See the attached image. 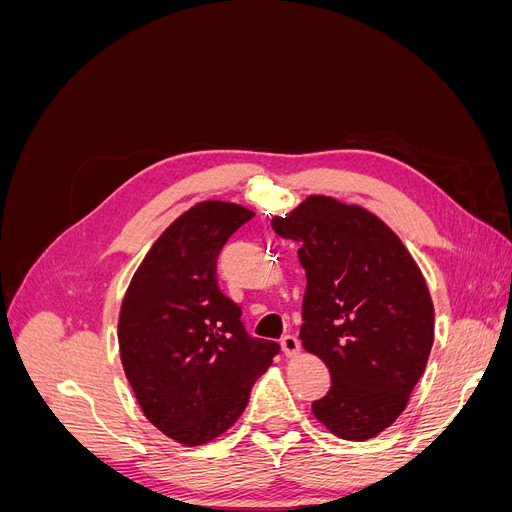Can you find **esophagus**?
Here are the masks:
<instances>
[{
    "label": "esophagus",
    "mask_w": 512,
    "mask_h": 512,
    "mask_svg": "<svg viewBox=\"0 0 512 512\" xmlns=\"http://www.w3.org/2000/svg\"><path fill=\"white\" fill-rule=\"evenodd\" d=\"M282 350L286 356H297L301 350V342L294 335H284L282 337Z\"/></svg>",
    "instance_id": "1"
}]
</instances>
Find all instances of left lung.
<instances>
[{
	"label": "left lung",
	"mask_w": 512,
	"mask_h": 512,
	"mask_svg": "<svg viewBox=\"0 0 512 512\" xmlns=\"http://www.w3.org/2000/svg\"><path fill=\"white\" fill-rule=\"evenodd\" d=\"M305 269L301 342L331 371L312 404L337 438L378 436L406 410L433 346V303L421 269L395 232L363 207L309 196L286 218Z\"/></svg>",
	"instance_id": "left-lung-1"
}]
</instances>
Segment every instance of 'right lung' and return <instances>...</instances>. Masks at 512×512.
Returning <instances> with one entry per match:
<instances>
[{"mask_svg":"<svg viewBox=\"0 0 512 512\" xmlns=\"http://www.w3.org/2000/svg\"><path fill=\"white\" fill-rule=\"evenodd\" d=\"M254 211L205 200L170 224L121 303L119 352L138 406L168 438L207 444L237 423L280 344L252 337L218 286V256Z\"/></svg>","mask_w":512,"mask_h":512,"instance_id":"add662e5","label":"right lung"}]
</instances>
